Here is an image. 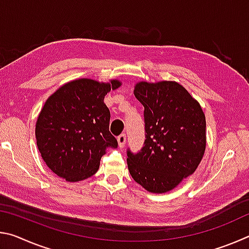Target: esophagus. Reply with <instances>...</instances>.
<instances>
[{"instance_id": "esophagus-1", "label": "esophagus", "mask_w": 249, "mask_h": 249, "mask_svg": "<svg viewBox=\"0 0 249 249\" xmlns=\"http://www.w3.org/2000/svg\"><path fill=\"white\" fill-rule=\"evenodd\" d=\"M117 142H119V146L121 148H123L126 144V135L125 134H121L119 137H117Z\"/></svg>"}]
</instances>
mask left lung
<instances>
[{"mask_svg":"<svg viewBox=\"0 0 249 249\" xmlns=\"http://www.w3.org/2000/svg\"><path fill=\"white\" fill-rule=\"evenodd\" d=\"M134 94L145 108L146 140L138 153L127 150L129 174L147 191L165 193L201 162L206 145L204 113L176 81L138 82Z\"/></svg>","mask_w":249,"mask_h":249,"instance_id":"1","label":"left lung"}]
</instances>
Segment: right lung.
<instances>
[{
    "instance_id": "obj_1",
    "label": "right lung",
    "mask_w": 249,
    "mask_h": 249,
    "mask_svg": "<svg viewBox=\"0 0 249 249\" xmlns=\"http://www.w3.org/2000/svg\"><path fill=\"white\" fill-rule=\"evenodd\" d=\"M77 79L59 88L46 101L36 122L37 147L46 165L70 182L94 175L107 148H116L109 133V109L104 103L107 92L121 87Z\"/></svg>"
}]
</instances>
